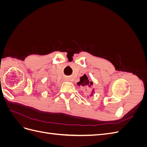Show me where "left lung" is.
<instances>
[{"label": "left lung", "instance_id": "left-lung-1", "mask_svg": "<svg viewBox=\"0 0 147 147\" xmlns=\"http://www.w3.org/2000/svg\"><path fill=\"white\" fill-rule=\"evenodd\" d=\"M80 80L79 82L77 83V84L78 86H81L84 88H88V87H91V86L92 84V83L91 82H90L88 80V77L86 75H83L82 77H80ZM94 92V90L93 89V90L92 91L91 94L90 96H92L93 95V93Z\"/></svg>", "mask_w": 147, "mask_h": 147}]
</instances>
